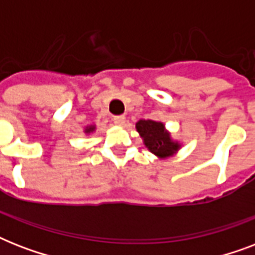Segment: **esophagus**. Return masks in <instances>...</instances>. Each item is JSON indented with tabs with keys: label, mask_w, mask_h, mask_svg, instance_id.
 Segmentation results:
<instances>
[{
	"label": "esophagus",
	"mask_w": 255,
	"mask_h": 255,
	"mask_svg": "<svg viewBox=\"0 0 255 255\" xmlns=\"http://www.w3.org/2000/svg\"><path fill=\"white\" fill-rule=\"evenodd\" d=\"M114 123L116 124V126H119V127H123L124 124H126V116L120 115V116H114Z\"/></svg>",
	"instance_id": "esophagus-1"
}]
</instances>
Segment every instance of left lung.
Returning <instances> with one entry per match:
<instances>
[{"instance_id":"8db88e82","label":"left lung","mask_w":255,"mask_h":255,"mask_svg":"<svg viewBox=\"0 0 255 255\" xmlns=\"http://www.w3.org/2000/svg\"><path fill=\"white\" fill-rule=\"evenodd\" d=\"M136 131L139 132L148 151L153 153L157 159H168L176 155L182 145L181 141L172 139L170 132L161 122L140 119L136 123Z\"/></svg>"}]
</instances>
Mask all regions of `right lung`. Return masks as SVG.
Here are the masks:
<instances>
[{
  "label": "right lung",
  "mask_w": 255,
  "mask_h": 255,
  "mask_svg": "<svg viewBox=\"0 0 255 255\" xmlns=\"http://www.w3.org/2000/svg\"><path fill=\"white\" fill-rule=\"evenodd\" d=\"M96 131V126L95 124H90V126H86L83 132H85L86 135H90V133H94Z\"/></svg>",
  "instance_id": "obj_1"
}]
</instances>
